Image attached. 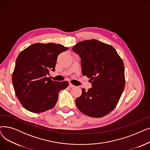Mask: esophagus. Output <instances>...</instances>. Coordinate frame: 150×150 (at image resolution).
Segmentation results:
<instances>
[{"label":"esophagus","mask_w":150,"mask_h":150,"mask_svg":"<svg viewBox=\"0 0 150 150\" xmlns=\"http://www.w3.org/2000/svg\"><path fill=\"white\" fill-rule=\"evenodd\" d=\"M69 87H70V88H74V87H75V86H74V85H73L72 84L69 83Z\"/></svg>","instance_id":"1"}]
</instances>
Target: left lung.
<instances>
[{
    "instance_id": "8db88e82",
    "label": "left lung",
    "mask_w": 150,
    "mask_h": 150,
    "mask_svg": "<svg viewBox=\"0 0 150 150\" xmlns=\"http://www.w3.org/2000/svg\"><path fill=\"white\" fill-rule=\"evenodd\" d=\"M72 50L81 58L82 74L92 82V88L82 89L75 100L78 109L91 117L106 115L117 106L125 88L122 58L112 46L96 39L78 42Z\"/></svg>"
}]
</instances>
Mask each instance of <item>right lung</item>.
<instances>
[{
    "mask_svg": "<svg viewBox=\"0 0 150 150\" xmlns=\"http://www.w3.org/2000/svg\"><path fill=\"white\" fill-rule=\"evenodd\" d=\"M69 49L61 44L36 43L22 51L16 61L12 76L14 89L21 105L28 111L40 113L53 108L60 91L69 83L47 77L55 70L58 55Z\"/></svg>",
    "mask_w": 150,
    "mask_h": 150,
    "instance_id": "1",
    "label": "right lung"
}]
</instances>
